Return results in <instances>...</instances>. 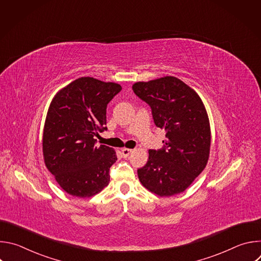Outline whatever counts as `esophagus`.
Masks as SVG:
<instances>
[{"label":"esophagus","instance_id":"esophagus-1","mask_svg":"<svg viewBox=\"0 0 261 261\" xmlns=\"http://www.w3.org/2000/svg\"><path fill=\"white\" fill-rule=\"evenodd\" d=\"M132 152H133V150H131V148H123V150H122L123 157H124V158L129 157V155H130Z\"/></svg>","mask_w":261,"mask_h":261}]
</instances>
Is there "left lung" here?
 Wrapping results in <instances>:
<instances>
[{"instance_id": "1", "label": "left lung", "mask_w": 261, "mask_h": 261, "mask_svg": "<svg viewBox=\"0 0 261 261\" xmlns=\"http://www.w3.org/2000/svg\"><path fill=\"white\" fill-rule=\"evenodd\" d=\"M132 90L150 105L155 125L166 131L163 147L148 151L146 164L137 170L140 182L159 196L184 192L210 155L211 128L200 97L173 76L136 83Z\"/></svg>"}]
</instances>
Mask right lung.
Segmentation results:
<instances>
[{"label":"right lung","mask_w":261,"mask_h":261,"mask_svg":"<svg viewBox=\"0 0 261 261\" xmlns=\"http://www.w3.org/2000/svg\"><path fill=\"white\" fill-rule=\"evenodd\" d=\"M122 87L93 77L77 79L53 99L43 131L47 169L68 194L91 197L109 182L117 160L113 147L96 145L106 128V107Z\"/></svg>","instance_id":"add662e5"}]
</instances>
